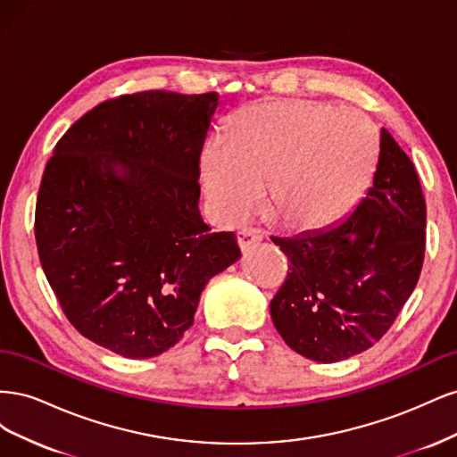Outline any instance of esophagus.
I'll return each mask as SVG.
<instances>
[{
	"label": "esophagus",
	"instance_id": "obj_1",
	"mask_svg": "<svg viewBox=\"0 0 457 457\" xmlns=\"http://www.w3.org/2000/svg\"><path fill=\"white\" fill-rule=\"evenodd\" d=\"M237 238H238V245L242 247V250H247V247H250L252 244L261 240V234L257 230H252V228H240L238 234H237Z\"/></svg>",
	"mask_w": 457,
	"mask_h": 457
}]
</instances>
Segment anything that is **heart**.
<instances>
[{
    "mask_svg": "<svg viewBox=\"0 0 457 457\" xmlns=\"http://www.w3.org/2000/svg\"><path fill=\"white\" fill-rule=\"evenodd\" d=\"M376 160V133L351 108L311 101L259 103L227 120L225 137L202 152L212 210L234 220L261 202L286 227L314 230L337 220L361 195Z\"/></svg>",
    "mask_w": 457,
    "mask_h": 457,
    "instance_id": "1",
    "label": "heart"
}]
</instances>
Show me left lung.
Wrapping results in <instances>:
<instances>
[{"instance_id": "left-lung-1", "label": "left lung", "mask_w": 457, "mask_h": 457, "mask_svg": "<svg viewBox=\"0 0 457 457\" xmlns=\"http://www.w3.org/2000/svg\"><path fill=\"white\" fill-rule=\"evenodd\" d=\"M272 242L289 259L270 301L287 347L326 364L364 353L393 326L421 272L425 200L416 168L381 128L371 185L351 213Z\"/></svg>"}]
</instances>
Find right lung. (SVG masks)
<instances>
[{
    "label": "right lung",
    "mask_w": 457,
    "mask_h": 457,
    "mask_svg": "<svg viewBox=\"0 0 457 457\" xmlns=\"http://www.w3.org/2000/svg\"><path fill=\"white\" fill-rule=\"evenodd\" d=\"M217 93L143 91L81 116L39 185L41 267L81 336L126 358L170 351L202 289L242 253L200 215L198 162Z\"/></svg>",
    "instance_id": "obj_1"
}]
</instances>
